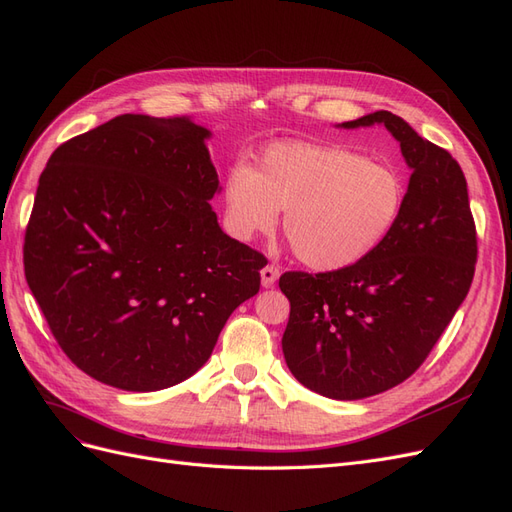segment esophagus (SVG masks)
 <instances>
[{
    "label": "esophagus",
    "mask_w": 512,
    "mask_h": 512,
    "mask_svg": "<svg viewBox=\"0 0 512 512\" xmlns=\"http://www.w3.org/2000/svg\"><path fill=\"white\" fill-rule=\"evenodd\" d=\"M276 279H279V268L276 266H266L264 270H261V285L264 287H272L276 283Z\"/></svg>",
    "instance_id": "1"
}]
</instances>
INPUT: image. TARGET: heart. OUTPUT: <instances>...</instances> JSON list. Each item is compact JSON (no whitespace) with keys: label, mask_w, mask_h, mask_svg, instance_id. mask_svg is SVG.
<instances>
[{"label":"heart","mask_w":512,"mask_h":512,"mask_svg":"<svg viewBox=\"0 0 512 512\" xmlns=\"http://www.w3.org/2000/svg\"><path fill=\"white\" fill-rule=\"evenodd\" d=\"M405 208L401 173L345 145L283 141L257 167L236 165L225 180L233 236L251 240L283 231L300 264L319 272L367 259L397 227Z\"/></svg>","instance_id":"obj_1"}]
</instances>
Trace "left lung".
Wrapping results in <instances>:
<instances>
[{
  "instance_id": "left-lung-1",
  "label": "left lung",
  "mask_w": 512,
  "mask_h": 512,
  "mask_svg": "<svg viewBox=\"0 0 512 512\" xmlns=\"http://www.w3.org/2000/svg\"><path fill=\"white\" fill-rule=\"evenodd\" d=\"M384 124L412 175L388 240L358 264L285 272L283 354L302 386L328 399L373 397L416 373L474 279L476 225L459 163L390 111L343 128Z\"/></svg>"
}]
</instances>
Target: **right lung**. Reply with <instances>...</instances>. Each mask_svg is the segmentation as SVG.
Wrapping results in <instances>:
<instances>
[{
	"mask_svg": "<svg viewBox=\"0 0 512 512\" xmlns=\"http://www.w3.org/2000/svg\"><path fill=\"white\" fill-rule=\"evenodd\" d=\"M191 118L126 113L40 173L23 264L62 352L130 392L184 382L268 261L218 227V173Z\"/></svg>",
	"mask_w": 512,
	"mask_h": 512,
	"instance_id": "obj_1",
	"label": "right lung"
}]
</instances>
